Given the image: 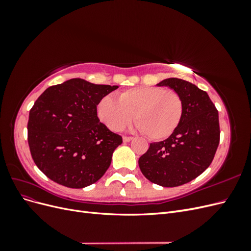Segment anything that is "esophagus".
Listing matches in <instances>:
<instances>
[{
    "instance_id": "1",
    "label": "esophagus",
    "mask_w": 251,
    "mask_h": 251,
    "mask_svg": "<svg viewBox=\"0 0 251 251\" xmlns=\"http://www.w3.org/2000/svg\"><path fill=\"white\" fill-rule=\"evenodd\" d=\"M132 139H133V137H131V136H124V138H123L124 142H130Z\"/></svg>"
}]
</instances>
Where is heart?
Returning a JSON list of instances; mask_svg holds the SVG:
<instances>
[{
  "mask_svg": "<svg viewBox=\"0 0 251 251\" xmlns=\"http://www.w3.org/2000/svg\"><path fill=\"white\" fill-rule=\"evenodd\" d=\"M184 112L182 96L163 87H136L118 94L103 96L97 105V115L112 131L125 127L135 115L136 127L151 140L170 137L177 130Z\"/></svg>",
  "mask_w": 251,
  "mask_h": 251,
  "instance_id": "1",
  "label": "heart"
}]
</instances>
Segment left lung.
<instances>
[{"label":"left lung","mask_w":251,"mask_h":251,"mask_svg":"<svg viewBox=\"0 0 251 251\" xmlns=\"http://www.w3.org/2000/svg\"><path fill=\"white\" fill-rule=\"evenodd\" d=\"M158 86L170 87L182 96L183 116L168 139L150 144L138 163L144 177L153 183L179 186L210 165L220 142L219 114L208 94L192 82L168 78Z\"/></svg>","instance_id":"8db88e82"}]
</instances>
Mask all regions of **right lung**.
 Returning a JSON list of instances; mask_svg holds the SVG:
<instances>
[{
    "mask_svg": "<svg viewBox=\"0 0 251 251\" xmlns=\"http://www.w3.org/2000/svg\"><path fill=\"white\" fill-rule=\"evenodd\" d=\"M118 86L72 78L51 86L29 112L28 144L34 163L56 183L82 188L107 172L123 143L97 117V104Z\"/></svg>",
    "mask_w": 251,
    "mask_h": 251,
    "instance_id": "add662e5",
    "label": "right lung"
}]
</instances>
